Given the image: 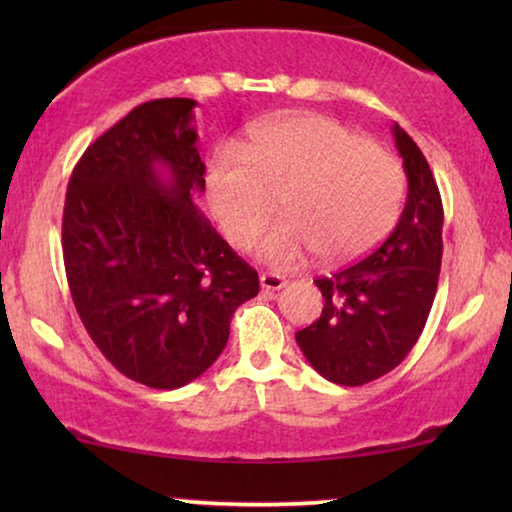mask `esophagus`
<instances>
[{"mask_svg":"<svg viewBox=\"0 0 512 512\" xmlns=\"http://www.w3.org/2000/svg\"><path fill=\"white\" fill-rule=\"evenodd\" d=\"M286 284V279L277 272H263L261 275V286L265 291H279Z\"/></svg>","mask_w":512,"mask_h":512,"instance_id":"34e87169","label":"esophagus"}]
</instances>
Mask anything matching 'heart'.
<instances>
[{
  "label": "heart",
  "instance_id": "obj_1",
  "mask_svg": "<svg viewBox=\"0 0 512 512\" xmlns=\"http://www.w3.org/2000/svg\"><path fill=\"white\" fill-rule=\"evenodd\" d=\"M207 200L226 240L247 249L277 209L286 214L258 244L272 263L307 251L338 263L380 244L401 214L405 174L394 153L324 116L263 125L242 146L223 144L207 167Z\"/></svg>",
  "mask_w": 512,
  "mask_h": 512
}]
</instances>
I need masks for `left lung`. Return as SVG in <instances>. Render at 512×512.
Listing matches in <instances>:
<instances>
[{
	"label": "left lung",
	"mask_w": 512,
	"mask_h": 512,
	"mask_svg": "<svg viewBox=\"0 0 512 512\" xmlns=\"http://www.w3.org/2000/svg\"><path fill=\"white\" fill-rule=\"evenodd\" d=\"M394 139L408 177L401 219L373 254L314 279L326 305L296 333L310 366L342 387L373 382L410 354L438 289L443 200L424 153L398 123Z\"/></svg>",
	"instance_id": "obj_1"
}]
</instances>
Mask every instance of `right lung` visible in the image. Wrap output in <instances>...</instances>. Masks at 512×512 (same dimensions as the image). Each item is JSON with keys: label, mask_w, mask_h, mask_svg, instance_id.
<instances>
[{"label": "right lung", "mask_w": 512, "mask_h": 512, "mask_svg": "<svg viewBox=\"0 0 512 512\" xmlns=\"http://www.w3.org/2000/svg\"><path fill=\"white\" fill-rule=\"evenodd\" d=\"M193 107L151 100L111 125L76 163L62 214L83 326L118 373L151 389L205 373L235 310L258 293V272L193 202L205 191Z\"/></svg>", "instance_id": "right-lung-1"}]
</instances>
